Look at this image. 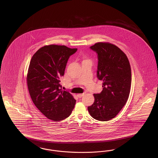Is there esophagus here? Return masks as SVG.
Returning <instances> with one entry per match:
<instances>
[{
	"instance_id": "1",
	"label": "esophagus",
	"mask_w": 158,
	"mask_h": 158,
	"mask_svg": "<svg viewBox=\"0 0 158 158\" xmlns=\"http://www.w3.org/2000/svg\"><path fill=\"white\" fill-rule=\"evenodd\" d=\"M85 94H86V92H84V93H83V94H77V97H78V98H82L83 96H84Z\"/></svg>"
}]
</instances>
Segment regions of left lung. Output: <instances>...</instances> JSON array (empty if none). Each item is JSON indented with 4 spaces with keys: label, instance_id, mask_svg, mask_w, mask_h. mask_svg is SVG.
I'll return each instance as SVG.
<instances>
[{
    "label": "left lung",
    "instance_id": "1",
    "mask_svg": "<svg viewBox=\"0 0 158 158\" xmlns=\"http://www.w3.org/2000/svg\"><path fill=\"white\" fill-rule=\"evenodd\" d=\"M98 56L97 76L102 81V90L94 94V104L88 107L97 120L113 119L125 105L129 97L131 72L127 56L116 45L98 43L90 47Z\"/></svg>",
    "mask_w": 158,
    "mask_h": 158
}]
</instances>
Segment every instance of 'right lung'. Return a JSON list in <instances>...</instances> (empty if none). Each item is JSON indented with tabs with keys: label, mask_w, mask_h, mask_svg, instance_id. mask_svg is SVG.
<instances>
[{
	"label": "right lung",
	"mask_w": 158,
	"mask_h": 158,
	"mask_svg": "<svg viewBox=\"0 0 158 158\" xmlns=\"http://www.w3.org/2000/svg\"><path fill=\"white\" fill-rule=\"evenodd\" d=\"M77 50L65 45H45L31 60L27 77L31 98L50 120L68 118L75 107V99L68 91L62 90L60 82L70 56Z\"/></svg>",
	"instance_id": "obj_1"
}]
</instances>
